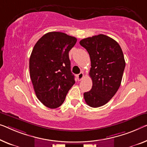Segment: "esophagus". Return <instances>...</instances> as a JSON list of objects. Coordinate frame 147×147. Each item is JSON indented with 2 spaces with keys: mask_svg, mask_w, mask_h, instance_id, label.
<instances>
[{
  "mask_svg": "<svg viewBox=\"0 0 147 147\" xmlns=\"http://www.w3.org/2000/svg\"><path fill=\"white\" fill-rule=\"evenodd\" d=\"M83 77H84V73H79L77 75V78H78V80H81L83 78Z\"/></svg>",
  "mask_w": 147,
  "mask_h": 147,
  "instance_id": "34e87169",
  "label": "esophagus"
}]
</instances>
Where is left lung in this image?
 Wrapping results in <instances>:
<instances>
[{
  "mask_svg": "<svg viewBox=\"0 0 147 147\" xmlns=\"http://www.w3.org/2000/svg\"><path fill=\"white\" fill-rule=\"evenodd\" d=\"M80 44L91 61L92 87L84 93V100L89 106L98 108L107 104L121 85L125 67L123 53L117 41L104 34L83 39Z\"/></svg>",
  "mask_w": 147,
  "mask_h": 147,
  "instance_id": "8db88e82",
  "label": "left lung"
}]
</instances>
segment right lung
Masks as SVG:
<instances>
[{
	"label": "right lung",
	"instance_id": "right-lung-1",
	"mask_svg": "<svg viewBox=\"0 0 147 147\" xmlns=\"http://www.w3.org/2000/svg\"><path fill=\"white\" fill-rule=\"evenodd\" d=\"M76 41L65 33L49 32L37 41L32 50L30 78L37 98L47 108L59 107L75 83L69 52Z\"/></svg>",
	"mask_w": 147,
	"mask_h": 147
}]
</instances>
